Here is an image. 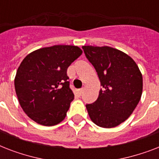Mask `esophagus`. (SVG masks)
<instances>
[{"mask_svg":"<svg viewBox=\"0 0 159 159\" xmlns=\"http://www.w3.org/2000/svg\"><path fill=\"white\" fill-rule=\"evenodd\" d=\"M82 92H83V89L77 90V94L79 95V96H81V95L82 94Z\"/></svg>","mask_w":159,"mask_h":159,"instance_id":"34e87169","label":"esophagus"}]
</instances>
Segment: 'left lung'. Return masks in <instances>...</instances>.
Returning <instances> with one entry per match:
<instances>
[{
	"label": "left lung",
	"mask_w": 159,
	"mask_h": 159,
	"mask_svg": "<svg viewBox=\"0 0 159 159\" xmlns=\"http://www.w3.org/2000/svg\"><path fill=\"white\" fill-rule=\"evenodd\" d=\"M103 88L94 103L86 105L93 123L102 128L119 125L133 113L143 92L138 65L126 53L103 46H82Z\"/></svg>",
	"instance_id": "obj_1"
}]
</instances>
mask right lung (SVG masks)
<instances>
[{
  "instance_id": "1",
  "label": "right lung",
  "mask_w": 159,
  "mask_h": 159,
  "mask_svg": "<svg viewBox=\"0 0 159 159\" xmlns=\"http://www.w3.org/2000/svg\"><path fill=\"white\" fill-rule=\"evenodd\" d=\"M82 53L77 46L54 45L24 58L16 72L15 89L21 108L31 120L44 126L64 120L74 99L67 67Z\"/></svg>"
}]
</instances>
